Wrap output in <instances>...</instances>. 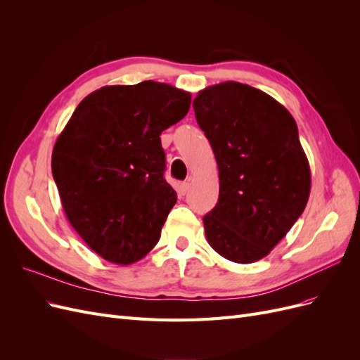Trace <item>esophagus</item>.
<instances>
[{
    "label": "esophagus",
    "mask_w": 360,
    "mask_h": 360,
    "mask_svg": "<svg viewBox=\"0 0 360 360\" xmlns=\"http://www.w3.org/2000/svg\"><path fill=\"white\" fill-rule=\"evenodd\" d=\"M189 188H191V184H189V181H183L181 184H180V191H181V193L184 195V193H188L189 192Z\"/></svg>",
    "instance_id": "34e87169"
}]
</instances>
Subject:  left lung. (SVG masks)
<instances>
[{
  "mask_svg": "<svg viewBox=\"0 0 360 360\" xmlns=\"http://www.w3.org/2000/svg\"><path fill=\"white\" fill-rule=\"evenodd\" d=\"M219 169V200L202 217L209 245L249 264L274 249L307 207L311 169L292 115L264 91L226 81L193 101Z\"/></svg>",
  "mask_w": 360,
  "mask_h": 360,
  "instance_id": "obj_1",
  "label": "left lung"
}]
</instances>
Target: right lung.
Here are the masks:
<instances>
[{
	"instance_id": "right-lung-1",
	"label": "right lung",
	"mask_w": 360,
	"mask_h": 360,
	"mask_svg": "<svg viewBox=\"0 0 360 360\" xmlns=\"http://www.w3.org/2000/svg\"><path fill=\"white\" fill-rule=\"evenodd\" d=\"M191 108V93L144 81L106 85L78 105L52 151L64 213L82 240L127 266L156 246L177 193L160 134Z\"/></svg>"
}]
</instances>
